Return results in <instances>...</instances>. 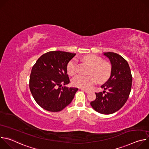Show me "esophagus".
<instances>
[{"mask_svg": "<svg viewBox=\"0 0 149 149\" xmlns=\"http://www.w3.org/2000/svg\"><path fill=\"white\" fill-rule=\"evenodd\" d=\"M81 90L82 91H84L85 93H90V91H89V90H85V89H83V88H81Z\"/></svg>", "mask_w": 149, "mask_h": 149, "instance_id": "esophagus-1", "label": "esophagus"}]
</instances>
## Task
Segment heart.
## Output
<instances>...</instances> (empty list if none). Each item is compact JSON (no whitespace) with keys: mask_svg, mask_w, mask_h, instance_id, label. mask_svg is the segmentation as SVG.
Listing matches in <instances>:
<instances>
[{"mask_svg":"<svg viewBox=\"0 0 149 149\" xmlns=\"http://www.w3.org/2000/svg\"><path fill=\"white\" fill-rule=\"evenodd\" d=\"M82 59L91 67L89 71L90 75L84 76L78 75L72 79V84L75 87L89 90L97 82H104L110 77L111 67L109 63L102 62V59L95 55H86ZM77 61L71 60L67 66V73L70 75H74L76 73Z\"/></svg>","mask_w":149,"mask_h":149,"instance_id":"heart-1","label":"heart"}]
</instances>
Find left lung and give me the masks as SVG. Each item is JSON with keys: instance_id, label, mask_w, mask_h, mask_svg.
Here are the masks:
<instances>
[{"instance_id": "obj_1", "label": "left lung", "mask_w": 149, "mask_h": 149, "mask_svg": "<svg viewBox=\"0 0 149 149\" xmlns=\"http://www.w3.org/2000/svg\"><path fill=\"white\" fill-rule=\"evenodd\" d=\"M109 58L111 64L110 78L101 86L108 91L104 94L97 93L96 99L90 102L97 112L102 114H111L119 110L124 105L130 95L132 75L128 62L121 55L111 52H104Z\"/></svg>"}]
</instances>
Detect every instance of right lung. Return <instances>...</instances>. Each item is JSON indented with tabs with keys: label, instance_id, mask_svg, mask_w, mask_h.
<instances>
[{
	"label": "right lung",
	"instance_id": "add662e5",
	"mask_svg": "<svg viewBox=\"0 0 149 149\" xmlns=\"http://www.w3.org/2000/svg\"><path fill=\"white\" fill-rule=\"evenodd\" d=\"M75 54L55 51L42 55L33 66L29 88L37 104L45 110L58 112L72 101L77 88L62 87L70 83L67 66Z\"/></svg>",
	"mask_w": 149,
	"mask_h": 149
}]
</instances>
